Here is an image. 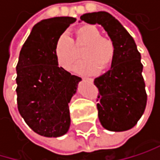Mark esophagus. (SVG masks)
<instances>
[{
	"label": "esophagus",
	"instance_id": "34e87169",
	"mask_svg": "<svg viewBox=\"0 0 160 160\" xmlns=\"http://www.w3.org/2000/svg\"><path fill=\"white\" fill-rule=\"evenodd\" d=\"M82 79H85V81H88L90 82H94V79L93 78H85V77H82Z\"/></svg>",
	"mask_w": 160,
	"mask_h": 160
}]
</instances>
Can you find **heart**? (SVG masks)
I'll list each match as a JSON object with an SVG mask.
<instances>
[{"label": "heart", "mask_w": 160, "mask_h": 160, "mask_svg": "<svg viewBox=\"0 0 160 160\" xmlns=\"http://www.w3.org/2000/svg\"><path fill=\"white\" fill-rule=\"evenodd\" d=\"M85 44L82 52V58L75 70L81 74H96L101 68L108 69L112 65L116 49L113 41L102 36L100 29L94 25H83L78 27L75 32V38L72 40L63 33L54 44V56L60 67L70 70L78 58V53L74 48Z\"/></svg>", "instance_id": "b5f03b06"}]
</instances>
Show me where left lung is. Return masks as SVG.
Listing matches in <instances>:
<instances>
[{"mask_svg":"<svg viewBox=\"0 0 160 160\" xmlns=\"http://www.w3.org/2000/svg\"><path fill=\"white\" fill-rule=\"evenodd\" d=\"M81 20L101 25L116 49L110 70L94 79L99 90V120L111 132L130 130L141 118L147 103L141 54L133 38L111 14L106 11L86 13Z\"/></svg>","mask_w":160,"mask_h":160,"instance_id":"left-lung-1","label":"left lung"}]
</instances>
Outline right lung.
Masks as SVG:
<instances>
[{
	"label": "right lung",
	"mask_w": 160,
	"mask_h": 160,
	"mask_svg": "<svg viewBox=\"0 0 160 160\" xmlns=\"http://www.w3.org/2000/svg\"><path fill=\"white\" fill-rule=\"evenodd\" d=\"M73 17L42 20L33 28L20 51L16 71L18 110L32 130L58 137L70 128L69 102L82 78L58 67L54 44Z\"/></svg>",
	"instance_id": "1"
}]
</instances>
